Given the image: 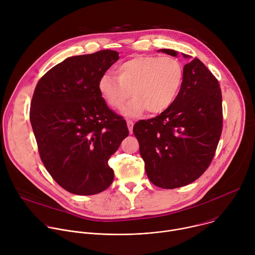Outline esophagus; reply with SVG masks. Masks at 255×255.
<instances>
[{"instance_id": "1", "label": "esophagus", "mask_w": 255, "mask_h": 255, "mask_svg": "<svg viewBox=\"0 0 255 255\" xmlns=\"http://www.w3.org/2000/svg\"><path fill=\"white\" fill-rule=\"evenodd\" d=\"M133 125H134V123H133L131 120H128V121H127V126H128V129H129L130 134H132V131H133Z\"/></svg>"}]
</instances>
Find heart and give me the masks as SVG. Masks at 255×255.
Listing matches in <instances>:
<instances>
[{
  "label": "heart",
  "instance_id": "heart-1",
  "mask_svg": "<svg viewBox=\"0 0 255 255\" xmlns=\"http://www.w3.org/2000/svg\"><path fill=\"white\" fill-rule=\"evenodd\" d=\"M184 80V67L174 57L140 55L117 68V77L105 74L98 89L109 107L120 109L132 95L134 98L122 110L126 117H136L145 110L161 113L173 103Z\"/></svg>",
  "mask_w": 255,
  "mask_h": 255
}]
</instances>
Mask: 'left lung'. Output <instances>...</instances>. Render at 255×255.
Instances as JSON below:
<instances>
[{"label":"left lung","instance_id":"1","mask_svg":"<svg viewBox=\"0 0 255 255\" xmlns=\"http://www.w3.org/2000/svg\"><path fill=\"white\" fill-rule=\"evenodd\" d=\"M158 52L178 55L171 49ZM222 123L219 83L200 59L193 58L184 66L183 84L173 103L160 115L133 127L151 183L175 189L199 178L215 155Z\"/></svg>","mask_w":255,"mask_h":255}]
</instances>
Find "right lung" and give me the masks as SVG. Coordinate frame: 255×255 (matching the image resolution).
<instances>
[{
  "label": "right lung",
  "instance_id": "right-lung-1",
  "mask_svg": "<svg viewBox=\"0 0 255 255\" xmlns=\"http://www.w3.org/2000/svg\"><path fill=\"white\" fill-rule=\"evenodd\" d=\"M119 59L114 50L71 56L40 79L30 121L41 160L67 192L91 196L110 187L108 160L128 136L126 121L102 98L100 78Z\"/></svg>",
  "mask_w": 255,
  "mask_h": 255
}]
</instances>
